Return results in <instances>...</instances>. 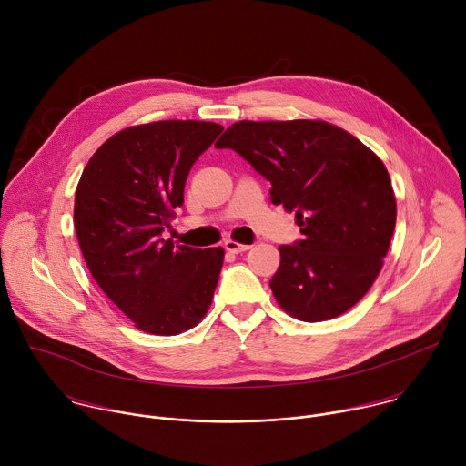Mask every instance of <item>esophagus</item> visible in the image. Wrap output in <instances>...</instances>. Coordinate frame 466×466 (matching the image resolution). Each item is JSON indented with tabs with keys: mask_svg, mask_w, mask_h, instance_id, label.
Instances as JSON below:
<instances>
[{
	"mask_svg": "<svg viewBox=\"0 0 466 466\" xmlns=\"http://www.w3.org/2000/svg\"><path fill=\"white\" fill-rule=\"evenodd\" d=\"M225 248H227L228 252H234V254H238V252H245V250H248V248H250V245H245V243H238L236 239H227V241H225Z\"/></svg>",
	"mask_w": 466,
	"mask_h": 466,
	"instance_id": "obj_1",
	"label": "esophagus"
}]
</instances>
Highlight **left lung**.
I'll return each instance as SVG.
<instances>
[{"label":"left lung","mask_w":466,"mask_h":466,"mask_svg":"<svg viewBox=\"0 0 466 466\" xmlns=\"http://www.w3.org/2000/svg\"><path fill=\"white\" fill-rule=\"evenodd\" d=\"M216 147L234 149L268 178L271 203L295 212L304 234L279 247L269 282L279 306L320 322L358 304L383 268L396 223L390 177L378 155L322 119H243Z\"/></svg>","instance_id":"obj_1"}]
</instances>
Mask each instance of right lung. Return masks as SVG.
Segmentation results:
<instances>
[{"label": "right lung", "instance_id": "add662e5", "mask_svg": "<svg viewBox=\"0 0 466 466\" xmlns=\"http://www.w3.org/2000/svg\"><path fill=\"white\" fill-rule=\"evenodd\" d=\"M212 121L132 125L88 160L76 191L77 241L103 293L142 331L177 336L212 306L225 250L162 239L193 162L219 137Z\"/></svg>", "mask_w": 466, "mask_h": 466}]
</instances>
